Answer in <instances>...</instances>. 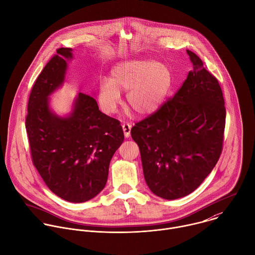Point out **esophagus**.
Here are the masks:
<instances>
[{
  "mask_svg": "<svg viewBox=\"0 0 255 255\" xmlns=\"http://www.w3.org/2000/svg\"><path fill=\"white\" fill-rule=\"evenodd\" d=\"M130 129H131V125L129 124H124L123 125V130L125 133V136L128 138L130 135Z\"/></svg>",
  "mask_w": 255,
  "mask_h": 255,
  "instance_id": "1",
  "label": "esophagus"
}]
</instances>
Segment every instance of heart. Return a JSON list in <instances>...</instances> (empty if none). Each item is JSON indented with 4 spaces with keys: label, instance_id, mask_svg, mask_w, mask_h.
<instances>
[{
    "label": "heart",
    "instance_id": "obj_1",
    "mask_svg": "<svg viewBox=\"0 0 255 255\" xmlns=\"http://www.w3.org/2000/svg\"><path fill=\"white\" fill-rule=\"evenodd\" d=\"M171 86V74L161 62L129 60L117 64L110 79L99 83L98 100L106 114H115L127 91V105L137 116L154 113L164 101Z\"/></svg>",
    "mask_w": 255,
    "mask_h": 255
}]
</instances>
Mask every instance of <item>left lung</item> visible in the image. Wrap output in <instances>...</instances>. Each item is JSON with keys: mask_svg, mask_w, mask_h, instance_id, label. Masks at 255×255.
Masks as SVG:
<instances>
[{"mask_svg": "<svg viewBox=\"0 0 255 255\" xmlns=\"http://www.w3.org/2000/svg\"><path fill=\"white\" fill-rule=\"evenodd\" d=\"M186 53L193 70L182 87L130 130L139 147L145 182L164 199L194 191L222 150L226 112L221 88L202 61L191 51Z\"/></svg>", "mask_w": 255, "mask_h": 255, "instance_id": "left-lung-1", "label": "left lung"}]
</instances>
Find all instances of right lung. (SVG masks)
<instances>
[{"label": "right lung", "instance_id": "1", "mask_svg": "<svg viewBox=\"0 0 255 255\" xmlns=\"http://www.w3.org/2000/svg\"><path fill=\"white\" fill-rule=\"evenodd\" d=\"M73 49L61 48L38 77L28 104L26 129L34 165L47 186L70 202H85L105 187L111 159L124 141L123 128L99 110L95 98L79 93L64 116L50 97L63 87Z\"/></svg>", "mask_w": 255, "mask_h": 255}]
</instances>
